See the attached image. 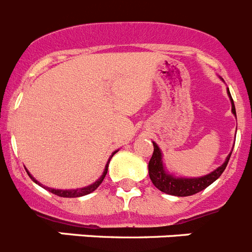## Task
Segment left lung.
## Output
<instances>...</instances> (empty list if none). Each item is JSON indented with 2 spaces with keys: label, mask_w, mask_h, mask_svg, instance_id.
Wrapping results in <instances>:
<instances>
[{
  "label": "left lung",
  "mask_w": 252,
  "mask_h": 252,
  "mask_svg": "<svg viewBox=\"0 0 252 252\" xmlns=\"http://www.w3.org/2000/svg\"><path fill=\"white\" fill-rule=\"evenodd\" d=\"M231 103H232V112L236 116V110L235 104H233V99L231 97L230 92ZM154 145V153L153 157H151L150 161H149V175H150V179L153 182V184L157 187L159 190L166 193V194L177 195V197H188V195H193L195 193L201 192L203 189H206L207 187L211 186V184L215 182L216 179L221 177V174L226 169L227 164H228V160L231 158V153L228 157H227L226 161L222 164L220 168L216 169L215 171H212L211 174L204 175L201 178H174L171 175L166 174L164 168H162V161H161V153H160L159 148L155 142H153Z\"/></svg>",
  "instance_id": "left-lung-1"
}]
</instances>
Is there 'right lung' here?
Returning a JSON list of instances; mask_svg holds the SVG:
<instances>
[{"mask_svg":"<svg viewBox=\"0 0 252 252\" xmlns=\"http://www.w3.org/2000/svg\"><path fill=\"white\" fill-rule=\"evenodd\" d=\"M115 154H116V151L112 154V155H111V158H112L113 155H115ZM111 158H110V159H108V162H110ZM108 162H107L106 168H104V171H103V174H102V177L99 178V179L97 180V182H94V183L91 184V186L86 187V188L73 189V190H60V189H51V188H46V189H48L49 192L53 193V194L59 195V197H65V198H77V197H82V195L90 194V193H92L93 190H95V189L98 188L99 184H101L102 182H103L104 177H106V174H107V170H108ZM28 174H29V177L31 178V179L34 180L35 183H37L36 180H35L34 178L31 177V174H30V173H29V171H28ZM37 184H39V186H41V184H40V183H37Z\"/></svg>","mask_w":252,"mask_h":252,"instance_id":"1","label":"right lung"}]
</instances>
